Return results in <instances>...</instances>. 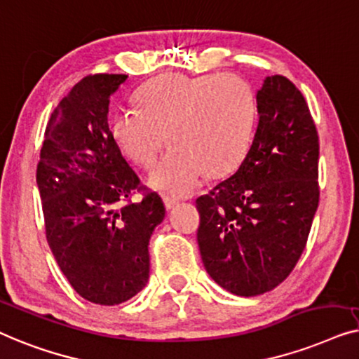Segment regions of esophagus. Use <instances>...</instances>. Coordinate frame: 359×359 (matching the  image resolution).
I'll list each match as a JSON object with an SVG mask.
<instances>
[{
	"label": "esophagus",
	"mask_w": 359,
	"mask_h": 359,
	"mask_svg": "<svg viewBox=\"0 0 359 359\" xmlns=\"http://www.w3.org/2000/svg\"><path fill=\"white\" fill-rule=\"evenodd\" d=\"M163 201H164V206H165V210H168V211L174 210V206L179 205V200L174 198V196H169V195H164Z\"/></svg>",
	"instance_id": "esophagus-1"
}]
</instances>
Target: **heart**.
I'll use <instances>...</instances> for the list:
<instances>
[{"mask_svg": "<svg viewBox=\"0 0 359 359\" xmlns=\"http://www.w3.org/2000/svg\"><path fill=\"white\" fill-rule=\"evenodd\" d=\"M140 109L112 118L115 143L136 164L151 168L168 141L174 146L149 174V185L189 195L206 175L234 170L249 151L257 118L250 84L237 74L168 73L140 89Z\"/></svg>", "mask_w": 359, "mask_h": 359, "instance_id": "obj_1", "label": "heart"}]
</instances>
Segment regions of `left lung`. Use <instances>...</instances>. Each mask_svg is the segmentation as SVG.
<instances>
[{
  "label": "left lung",
  "mask_w": 359,
  "mask_h": 359,
  "mask_svg": "<svg viewBox=\"0 0 359 359\" xmlns=\"http://www.w3.org/2000/svg\"><path fill=\"white\" fill-rule=\"evenodd\" d=\"M257 110L244 161L196 200L205 269L221 287L244 297L286 280L319 205V136L301 90L280 74L266 76Z\"/></svg>",
  "instance_id": "obj_1"
}]
</instances>
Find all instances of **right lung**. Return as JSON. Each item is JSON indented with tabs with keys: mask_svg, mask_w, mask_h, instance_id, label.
<instances>
[{
	"mask_svg": "<svg viewBox=\"0 0 359 359\" xmlns=\"http://www.w3.org/2000/svg\"><path fill=\"white\" fill-rule=\"evenodd\" d=\"M127 74H93L60 100L37 165L50 249L69 285L100 306L128 301L149 278V239L163 223L161 196L133 203L140 179L109 128L110 95Z\"/></svg>",
	"mask_w": 359,
	"mask_h": 359,
	"instance_id": "1",
	"label": "right lung"
}]
</instances>
